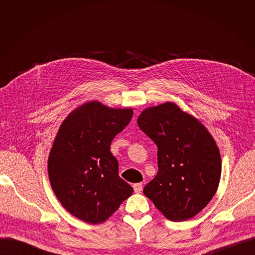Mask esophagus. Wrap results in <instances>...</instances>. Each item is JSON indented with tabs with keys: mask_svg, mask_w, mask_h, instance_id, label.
<instances>
[{
	"mask_svg": "<svg viewBox=\"0 0 255 255\" xmlns=\"http://www.w3.org/2000/svg\"><path fill=\"white\" fill-rule=\"evenodd\" d=\"M133 188L135 192H141L142 191V184L141 183H137L133 185Z\"/></svg>",
	"mask_w": 255,
	"mask_h": 255,
	"instance_id": "obj_1",
	"label": "esophagus"
}]
</instances>
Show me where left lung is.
<instances>
[{
	"mask_svg": "<svg viewBox=\"0 0 255 255\" xmlns=\"http://www.w3.org/2000/svg\"><path fill=\"white\" fill-rule=\"evenodd\" d=\"M138 127L157 145L158 172L143 194L166 218L195 217L217 191L221 157L207 128L172 102L148 107Z\"/></svg>",
	"mask_w": 255,
	"mask_h": 255,
	"instance_id": "left-lung-1",
	"label": "left lung"
}]
</instances>
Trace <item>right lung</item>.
<instances>
[{
	"instance_id": "add662e5",
	"label": "right lung",
	"mask_w": 255,
	"mask_h": 255,
	"mask_svg": "<svg viewBox=\"0 0 255 255\" xmlns=\"http://www.w3.org/2000/svg\"><path fill=\"white\" fill-rule=\"evenodd\" d=\"M132 109L84 103L61 123L48 159L54 194L66 210L87 223L104 222L133 194L111 152L114 137L132 119Z\"/></svg>"
}]
</instances>
